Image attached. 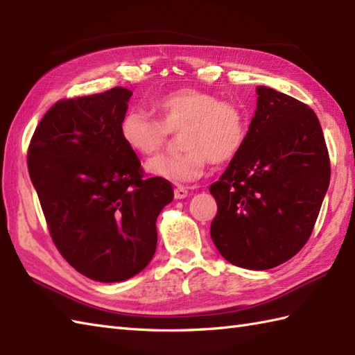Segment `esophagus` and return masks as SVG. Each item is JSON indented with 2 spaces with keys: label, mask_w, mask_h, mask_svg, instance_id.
<instances>
[{
  "label": "esophagus",
  "mask_w": 355,
  "mask_h": 355,
  "mask_svg": "<svg viewBox=\"0 0 355 355\" xmlns=\"http://www.w3.org/2000/svg\"><path fill=\"white\" fill-rule=\"evenodd\" d=\"M173 195H175L177 200H183L187 197V195H189V191H187L183 186H177L175 191H173Z\"/></svg>",
  "instance_id": "34e87169"
}]
</instances>
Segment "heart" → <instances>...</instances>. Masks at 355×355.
<instances>
[{
  "mask_svg": "<svg viewBox=\"0 0 355 355\" xmlns=\"http://www.w3.org/2000/svg\"><path fill=\"white\" fill-rule=\"evenodd\" d=\"M157 117L131 108L120 119L119 132L125 145L139 155H153L180 132L177 154H162L146 162V171L172 183H187L202 175L209 163L232 162L244 148L248 116L239 103L198 88H178L157 97Z\"/></svg>",
  "mask_w": 355,
  "mask_h": 355,
  "instance_id": "obj_1",
  "label": "heart"
}]
</instances>
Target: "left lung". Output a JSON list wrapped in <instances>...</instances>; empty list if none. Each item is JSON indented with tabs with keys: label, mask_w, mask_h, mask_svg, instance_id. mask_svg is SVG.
<instances>
[{
	"label": "left lung",
	"mask_w": 355,
	"mask_h": 355,
	"mask_svg": "<svg viewBox=\"0 0 355 355\" xmlns=\"http://www.w3.org/2000/svg\"><path fill=\"white\" fill-rule=\"evenodd\" d=\"M244 148L209 187L218 205L210 236L225 259L268 270L291 259L310 238L329 186L325 137L308 105L256 88Z\"/></svg>",
	"instance_id": "left-lung-1"
}]
</instances>
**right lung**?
<instances>
[{
  "instance_id": "1",
  "label": "right lung",
  "mask_w": 355,
  "mask_h": 355,
  "mask_svg": "<svg viewBox=\"0 0 355 355\" xmlns=\"http://www.w3.org/2000/svg\"><path fill=\"white\" fill-rule=\"evenodd\" d=\"M130 89L64 99L45 112L27 166L53 243L79 273L126 281L157 247L155 221L173 198L168 180L145 177L119 132Z\"/></svg>"
}]
</instances>
